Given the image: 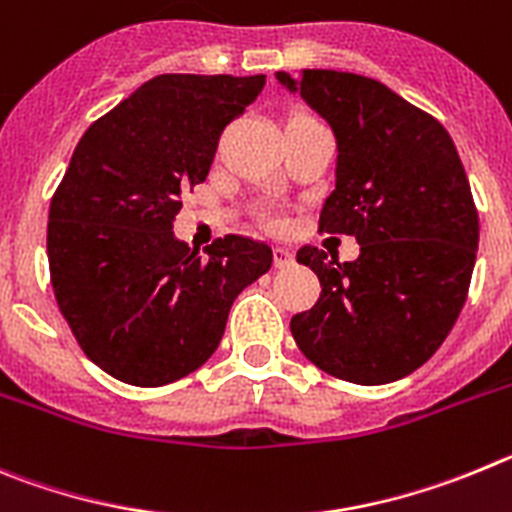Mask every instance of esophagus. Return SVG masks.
<instances>
[{
    "mask_svg": "<svg viewBox=\"0 0 512 512\" xmlns=\"http://www.w3.org/2000/svg\"><path fill=\"white\" fill-rule=\"evenodd\" d=\"M273 255H275V267H278V270H285V267H290L293 262H296V257H293V252H290L288 247H275Z\"/></svg>",
    "mask_w": 512,
    "mask_h": 512,
    "instance_id": "1",
    "label": "esophagus"
}]
</instances>
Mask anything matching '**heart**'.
I'll use <instances>...</instances> for the list:
<instances>
[{
	"instance_id": "obj_1",
	"label": "heart",
	"mask_w": 512,
	"mask_h": 512,
	"mask_svg": "<svg viewBox=\"0 0 512 512\" xmlns=\"http://www.w3.org/2000/svg\"><path fill=\"white\" fill-rule=\"evenodd\" d=\"M273 224H278V222H275V219H273Z\"/></svg>"
}]
</instances>
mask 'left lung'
<instances>
[{"label":"left lung","mask_w":512,"mask_h":512,"mask_svg":"<svg viewBox=\"0 0 512 512\" xmlns=\"http://www.w3.org/2000/svg\"><path fill=\"white\" fill-rule=\"evenodd\" d=\"M275 78L334 132L336 181L319 224L359 245L354 262L298 250L321 296L290 319L293 339L339 380H400L441 347L467 301L480 219L457 147L431 114L375 78L326 68Z\"/></svg>","instance_id":"1"}]
</instances>
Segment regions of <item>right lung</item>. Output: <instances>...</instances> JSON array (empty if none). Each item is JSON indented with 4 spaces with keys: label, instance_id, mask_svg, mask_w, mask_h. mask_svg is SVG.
I'll use <instances>...</instances> for the list:
<instances>
[{
    "label": "right lung",
    "instance_id": "right-lung-1",
    "mask_svg": "<svg viewBox=\"0 0 512 512\" xmlns=\"http://www.w3.org/2000/svg\"><path fill=\"white\" fill-rule=\"evenodd\" d=\"M262 86V73H163L73 150L50 204V280L86 357L117 380L158 388L199 370L234 298L273 265L265 242L227 234L199 252L173 232L181 191L206 181Z\"/></svg>",
    "mask_w": 512,
    "mask_h": 512
}]
</instances>
